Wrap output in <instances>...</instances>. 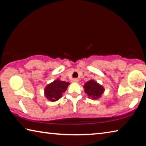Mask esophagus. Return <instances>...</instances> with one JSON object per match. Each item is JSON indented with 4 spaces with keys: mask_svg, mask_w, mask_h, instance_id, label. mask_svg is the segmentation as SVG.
I'll use <instances>...</instances> for the list:
<instances>
[{
    "mask_svg": "<svg viewBox=\"0 0 146 146\" xmlns=\"http://www.w3.org/2000/svg\"><path fill=\"white\" fill-rule=\"evenodd\" d=\"M73 82H78V79L76 78H73Z\"/></svg>",
    "mask_w": 146,
    "mask_h": 146,
    "instance_id": "esophagus-1",
    "label": "esophagus"
}]
</instances>
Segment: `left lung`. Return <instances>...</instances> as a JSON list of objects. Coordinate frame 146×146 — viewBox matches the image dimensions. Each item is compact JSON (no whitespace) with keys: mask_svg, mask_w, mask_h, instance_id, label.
<instances>
[{"mask_svg":"<svg viewBox=\"0 0 146 146\" xmlns=\"http://www.w3.org/2000/svg\"><path fill=\"white\" fill-rule=\"evenodd\" d=\"M84 88L85 89V93L88 94L89 97L92 98V99L99 98L104 91V89L102 86L93 80H91L86 82L84 86Z\"/></svg>","mask_w":146,"mask_h":146,"instance_id":"1","label":"left lung"}]
</instances>
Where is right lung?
<instances>
[{"label": "right lung", "mask_w": 146, "mask_h": 146, "mask_svg": "<svg viewBox=\"0 0 146 146\" xmlns=\"http://www.w3.org/2000/svg\"><path fill=\"white\" fill-rule=\"evenodd\" d=\"M70 83L60 80H55L53 82L49 84L45 88V96L49 100L56 101L62 97V93L67 90Z\"/></svg>", "instance_id": "obj_1"}]
</instances>
